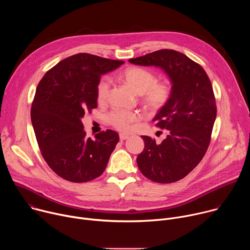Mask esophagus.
<instances>
[{
    "label": "esophagus",
    "instance_id": "obj_1",
    "mask_svg": "<svg viewBox=\"0 0 250 250\" xmlns=\"http://www.w3.org/2000/svg\"><path fill=\"white\" fill-rule=\"evenodd\" d=\"M127 138H128V134L120 133V139H121V140H125V139H127Z\"/></svg>",
    "mask_w": 250,
    "mask_h": 250
}]
</instances>
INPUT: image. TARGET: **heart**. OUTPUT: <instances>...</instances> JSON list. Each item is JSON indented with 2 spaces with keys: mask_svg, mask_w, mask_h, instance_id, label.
<instances>
[{
  "mask_svg": "<svg viewBox=\"0 0 250 250\" xmlns=\"http://www.w3.org/2000/svg\"><path fill=\"white\" fill-rule=\"evenodd\" d=\"M125 82L137 94L141 95V102L146 109L150 112L161 110L168 103L171 96V87L166 82H156V75L151 71L141 67L126 68L122 75ZM111 81L104 77L97 85V100L104 103L108 98ZM138 119L134 113L115 111L109 116L110 123L119 130L126 131L129 125Z\"/></svg>",
  "mask_w": 250,
  "mask_h": 250,
  "instance_id": "b5f03b06",
  "label": "heart"
}]
</instances>
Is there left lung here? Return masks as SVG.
Listing matches in <instances>:
<instances>
[{
  "mask_svg": "<svg viewBox=\"0 0 250 250\" xmlns=\"http://www.w3.org/2000/svg\"><path fill=\"white\" fill-rule=\"evenodd\" d=\"M162 69L171 82L168 103L153 122L167 129L160 145L142 135L145 149L136 158L140 172L157 183H173L187 176L202 160L209 145L217 117L211 83L201 65L185 54L161 49L128 60Z\"/></svg>",
  "mask_w": 250,
  "mask_h": 250,
  "instance_id": "8db88e82",
  "label": "left lung"
}]
</instances>
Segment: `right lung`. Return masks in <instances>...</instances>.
I'll return each instance as SVG.
<instances>
[{
  "label": "right lung",
  "instance_id": "1",
  "mask_svg": "<svg viewBox=\"0 0 250 250\" xmlns=\"http://www.w3.org/2000/svg\"><path fill=\"white\" fill-rule=\"evenodd\" d=\"M124 61L79 53L63 59L41 80L31 104L30 117L42 154L63 179L83 183L105 169L120 140L111 129L95 139L86 137L82 118L97 108V85L102 75Z\"/></svg>",
  "mask_w": 250,
  "mask_h": 250
}]
</instances>
